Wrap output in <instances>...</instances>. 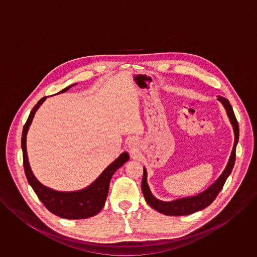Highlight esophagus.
<instances>
[{"instance_id":"34e87169","label":"esophagus","mask_w":257,"mask_h":257,"mask_svg":"<svg viewBox=\"0 0 257 257\" xmlns=\"http://www.w3.org/2000/svg\"><path fill=\"white\" fill-rule=\"evenodd\" d=\"M128 145H129V149L131 151H135L137 149V140L136 139H130Z\"/></svg>"}]
</instances>
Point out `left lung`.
I'll return each instance as SVG.
<instances>
[{"label": "left lung", "mask_w": 257, "mask_h": 257, "mask_svg": "<svg viewBox=\"0 0 257 257\" xmlns=\"http://www.w3.org/2000/svg\"><path fill=\"white\" fill-rule=\"evenodd\" d=\"M219 101L223 103V105L225 106L228 117L231 121V124L233 126L234 129V134H235V142H234V146H233V151L230 157V160L228 162V165L225 169V171L223 172V174L218 177V179L213 183L212 185H210L206 190H204L202 193H199L198 195L192 196V197H186V198H180L177 200H173V201H162L158 198H156L149 187L148 181H146V170L145 168H143V178H142V182H141V189L144 195V198L153 208H155L156 210H158L161 213L167 214V215H187V214H191L194 213L198 210H201L205 207H207L217 196V194L219 193V191L222 190V188L224 187L225 182L227 180V178L230 176L234 164H235V159H236V146L239 140V125L237 122V119L235 117L233 107L230 104V101L218 95L217 98Z\"/></svg>", "instance_id": "8db88e82"}]
</instances>
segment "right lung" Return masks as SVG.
I'll list each match as a JSON object with an SVG mask.
<instances>
[{
    "label": "right lung",
    "instance_id": "obj_1",
    "mask_svg": "<svg viewBox=\"0 0 257 257\" xmlns=\"http://www.w3.org/2000/svg\"><path fill=\"white\" fill-rule=\"evenodd\" d=\"M73 85L75 84H72L64 88L58 93L67 91ZM46 98L47 96L43 97L33 106L22 131L21 146L23 152V166L28 183L41 201L44 203V205L54 214L68 219H80L93 216L102 209L108 192L109 181H111L114 173L129 160V155L127 153H123L100 174V176L91 185L82 190L73 192H60L41 184L38 179L32 174V171L29 167L26 152V134L35 112L38 111V108L46 100Z\"/></svg>",
    "mask_w": 257,
    "mask_h": 257
}]
</instances>
